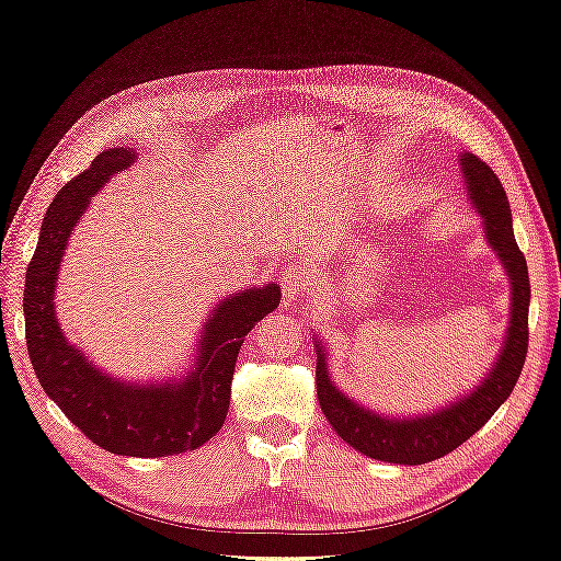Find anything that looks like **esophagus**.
I'll return each mask as SVG.
<instances>
[{"mask_svg":"<svg viewBox=\"0 0 561 561\" xmlns=\"http://www.w3.org/2000/svg\"><path fill=\"white\" fill-rule=\"evenodd\" d=\"M307 282H309V274L302 264H287V270H284V274H282L284 297H287L289 302H295V299L305 295Z\"/></svg>","mask_w":561,"mask_h":561,"instance_id":"34e87169","label":"esophagus"}]
</instances>
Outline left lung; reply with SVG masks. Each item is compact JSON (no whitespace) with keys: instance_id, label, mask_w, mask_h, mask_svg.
<instances>
[{"instance_id":"1","label":"left lung","mask_w":561,"mask_h":561,"mask_svg":"<svg viewBox=\"0 0 561 561\" xmlns=\"http://www.w3.org/2000/svg\"><path fill=\"white\" fill-rule=\"evenodd\" d=\"M461 171L468 198L479 208L483 227H486L489 247L501 259L508 282H512V314H508L504 347H501L494 367L481 386L473 388L468 396L433 413L390 417L363 408L334 388L328 370V353L322 345H314L317 400H320L324 417L342 440L360 454L375 458V461L417 466L436 461V458L456 450L481 425H486L501 403L512 396L522 375L526 350H529V270H526L522 249L516 247L506 191L496 173L473 153H461Z\"/></svg>"}]
</instances>
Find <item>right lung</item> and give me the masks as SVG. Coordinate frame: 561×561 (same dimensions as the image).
<instances>
[{"mask_svg": "<svg viewBox=\"0 0 561 561\" xmlns=\"http://www.w3.org/2000/svg\"><path fill=\"white\" fill-rule=\"evenodd\" d=\"M133 161V148H107L57 191L24 279V334L39 386L95 446L115 456L158 458L194 450L221 431L241 342L279 307L282 291L277 284H264L221 299L201 332L194 370L179 380L138 386L90 363L67 342L55 317L57 272L90 198Z\"/></svg>", "mask_w": 561, "mask_h": 561, "instance_id": "add662e5", "label": "right lung"}]
</instances>
